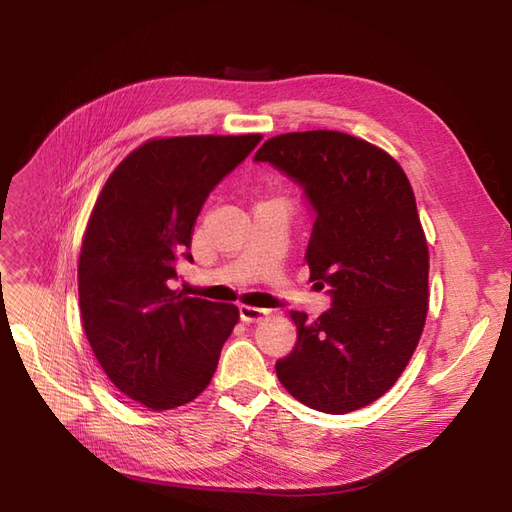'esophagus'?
Here are the masks:
<instances>
[{"instance_id": "esophagus-1", "label": "esophagus", "mask_w": 512, "mask_h": 512, "mask_svg": "<svg viewBox=\"0 0 512 512\" xmlns=\"http://www.w3.org/2000/svg\"><path fill=\"white\" fill-rule=\"evenodd\" d=\"M239 316H241L243 322H258V320L269 316V309L252 307V305H239Z\"/></svg>"}]
</instances>
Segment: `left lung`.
Instances as JSON below:
<instances>
[{
  "mask_svg": "<svg viewBox=\"0 0 512 512\" xmlns=\"http://www.w3.org/2000/svg\"><path fill=\"white\" fill-rule=\"evenodd\" d=\"M254 160L303 188L316 213L309 280L333 299L312 322L290 312L297 344L277 378L314 410L365 408L406 369L427 318L429 252L412 185L389 153L333 130L273 136Z\"/></svg>",
  "mask_w": 512,
  "mask_h": 512,
  "instance_id": "1",
  "label": "left lung"
}]
</instances>
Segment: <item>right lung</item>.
<instances>
[{
	"mask_svg": "<svg viewBox=\"0 0 512 512\" xmlns=\"http://www.w3.org/2000/svg\"><path fill=\"white\" fill-rule=\"evenodd\" d=\"M260 134L153 138L123 160L89 215L79 258L83 329L117 389L151 410L207 389L239 322L232 303L170 288L192 262L207 196L260 143Z\"/></svg>",
	"mask_w": 512,
	"mask_h": 512,
	"instance_id": "add662e5",
	"label": "right lung"
}]
</instances>
